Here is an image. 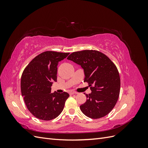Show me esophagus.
Wrapping results in <instances>:
<instances>
[{
  "instance_id": "34e87169",
  "label": "esophagus",
  "mask_w": 148,
  "mask_h": 148,
  "mask_svg": "<svg viewBox=\"0 0 148 148\" xmlns=\"http://www.w3.org/2000/svg\"><path fill=\"white\" fill-rule=\"evenodd\" d=\"M69 94L70 95H75V94H77V92H76L75 91H70Z\"/></svg>"
}]
</instances>
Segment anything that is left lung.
I'll list each match as a JSON object with an SVG mask.
<instances>
[{
	"mask_svg": "<svg viewBox=\"0 0 148 148\" xmlns=\"http://www.w3.org/2000/svg\"><path fill=\"white\" fill-rule=\"evenodd\" d=\"M67 59L82 66L84 82L91 87L85 94L86 101L80 106L82 112L91 119L104 117L113 109L119 97L120 79L118 70L109 57L99 51L85 50L71 53Z\"/></svg>",
	"mask_w": 148,
	"mask_h": 148,
	"instance_id": "8db88e82",
	"label": "left lung"
}]
</instances>
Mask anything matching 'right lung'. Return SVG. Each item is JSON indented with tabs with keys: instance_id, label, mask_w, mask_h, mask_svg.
<instances>
[{
	"instance_id": "add662e5",
	"label": "right lung",
	"mask_w": 148,
	"mask_h": 148,
	"mask_svg": "<svg viewBox=\"0 0 148 148\" xmlns=\"http://www.w3.org/2000/svg\"><path fill=\"white\" fill-rule=\"evenodd\" d=\"M69 53L44 52L34 58L22 73L21 95L29 111L40 120L55 119L64 108L69 93H51V86L57 82L59 62Z\"/></svg>"
}]
</instances>
